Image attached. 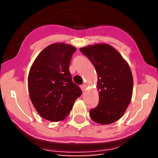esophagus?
<instances>
[{"instance_id": "obj_1", "label": "esophagus", "mask_w": 158, "mask_h": 158, "mask_svg": "<svg viewBox=\"0 0 158 158\" xmlns=\"http://www.w3.org/2000/svg\"><path fill=\"white\" fill-rule=\"evenodd\" d=\"M85 85H81V89L82 90V91H83V93H84V91H85Z\"/></svg>"}]
</instances>
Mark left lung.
I'll use <instances>...</instances> for the list:
<instances>
[{"mask_svg":"<svg viewBox=\"0 0 158 158\" xmlns=\"http://www.w3.org/2000/svg\"><path fill=\"white\" fill-rule=\"evenodd\" d=\"M80 51L89 58L98 74L99 103L90 110L93 121L108 125L123 116L131 101L133 78L129 65L120 53L108 44H95Z\"/></svg>","mask_w":158,"mask_h":158,"instance_id":"1","label":"left lung"}]
</instances>
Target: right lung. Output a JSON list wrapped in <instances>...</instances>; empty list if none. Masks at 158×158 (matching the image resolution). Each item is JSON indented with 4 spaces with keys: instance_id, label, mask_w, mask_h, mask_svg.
Instances as JSON below:
<instances>
[{
    "instance_id": "1",
    "label": "right lung",
    "mask_w": 158,
    "mask_h": 158,
    "mask_svg": "<svg viewBox=\"0 0 158 158\" xmlns=\"http://www.w3.org/2000/svg\"><path fill=\"white\" fill-rule=\"evenodd\" d=\"M75 51L70 44H52L39 53L31 66L28 79L29 96L44 119L58 122L66 118L81 95L69 70Z\"/></svg>"
}]
</instances>
